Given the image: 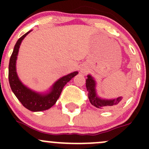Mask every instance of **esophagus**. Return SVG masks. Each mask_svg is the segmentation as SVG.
Returning <instances> with one entry per match:
<instances>
[{
    "instance_id": "esophagus-1",
    "label": "esophagus",
    "mask_w": 149,
    "mask_h": 149,
    "mask_svg": "<svg viewBox=\"0 0 149 149\" xmlns=\"http://www.w3.org/2000/svg\"><path fill=\"white\" fill-rule=\"evenodd\" d=\"M87 70H88V68H87V67H86V66L82 67L81 69V73H86Z\"/></svg>"
}]
</instances>
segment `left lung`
<instances>
[{
	"instance_id": "left-lung-1",
	"label": "left lung",
	"mask_w": 149,
	"mask_h": 149,
	"mask_svg": "<svg viewBox=\"0 0 149 149\" xmlns=\"http://www.w3.org/2000/svg\"><path fill=\"white\" fill-rule=\"evenodd\" d=\"M96 81L91 75L87 76L86 80V86L88 91V97L89 102L92 105L99 109H110L117 106L123 100V97H118L115 99H103L98 96L96 90Z\"/></svg>"
}]
</instances>
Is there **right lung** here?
<instances>
[{
	"label": "right lung",
	"instance_id": "obj_1",
	"mask_svg": "<svg viewBox=\"0 0 149 149\" xmlns=\"http://www.w3.org/2000/svg\"><path fill=\"white\" fill-rule=\"evenodd\" d=\"M31 31L30 30L21 37L15 45L8 65V80L12 91L22 105L30 111L40 112L49 109L56 103L65 84L76 76L79 72L74 71L61 77L53 84L49 91L45 93L37 92L25 86L18 76L16 65L22 40Z\"/></svg>",
	"mask_w": 149,
	"mask_h": 149
}]
</instances>
